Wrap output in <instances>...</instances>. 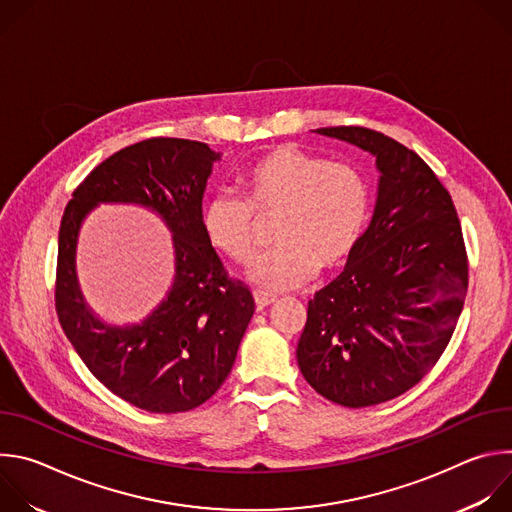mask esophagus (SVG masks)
Listing matches in <instances>:
<instances>
[{"mask_svg":"<svg viewBox=\"0 0 512 512\" xmlns=\"http://www.w3.org/2000/svg\"><path fill=\"white\" fill-rule=\"evenodd\" d=\"M253 298H255V304H257L259 310H263V308H267L275 302V296L265 294V291H253Z\"/></svg>","mask_w":512,"mask_h":512,"instance_id":"1","label":"esophagus"}]
</instances>
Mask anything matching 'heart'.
I'll use <instances>...</instances> for the list:
<instances>
[{"label":"heart","instance_id":"obj_1","mask_svg":"<svg viewBox=\"0 0 512 512\" xmlns=\"http://www.w3.org/2000/svg\"><path fill=\"white\" fill-rule=\"evenodd\" d=\"M245 198L214 192L202 206L206 241L247 263L257 249V218L275 214V249L257 257L247 275L267 291L296 289L318 267L342 265L360 243L371 216V188L352 164L328 162L294 145H279L241 174Z\"/></svg>","mask_w":512,"mask_h":512}]
</instances>
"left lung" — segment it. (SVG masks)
Returning <instances> with one entry per match:
<instances>
[{"mask_svg": "<svg viewBox=\"0 0 512 512\" xmlns=\"http://www.w3.org/2000/svg\"><path fill=\"white\" fill-rule=\"evenodd\" d=\"M377 158L375 214L344 271L316 291L298 342L304 379L332 403L369 407L415 387L464 308L468 257L450 192L403 143L367 127H322Z\"/></svg>", "mask_w": 512, "mask_h": 512, "instance_id": "obj_1", "label": "left lung"}]
</instances>
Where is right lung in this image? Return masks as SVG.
<instances>
[{"instance_id":"add662e5","label":"right lung","mask_w":512,"mask_h":512,"mask_svg":"<svg viewBox=\"0 0 512 512\" xmlns=\"http://www.w3.org/2000/svg\"><path fill=\"white\" fill-rule=\"evenodd\" d=\"M216 160L221 154L202 141L152 137L133 143L99 164L62 214L54 291L58 322L113 395L150 413L190 411L221 389L255 312L249 287L229 277L200 225ZM101 201L150 207L173 231L175 283L163 304L133 327L99 321L78 287V231Z\"/></svg>"}]
</instances>
